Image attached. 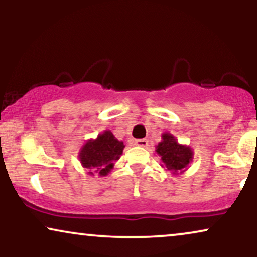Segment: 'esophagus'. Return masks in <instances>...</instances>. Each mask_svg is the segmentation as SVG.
<instances>
[{"mask_svg":"<svg viewBox=\"0 0 257 257\" xmlns=\"http://www.w3.org/2000/svg\"><path fill=\"white\" fill-rule=\"evenodd\" d=\"M135 145L140 146V147H147L149 146V142H147L146 139H136Z\"/></svg>","mask_w":257,"mask_h":257,"instance_id":"obj_1","label":"esophagus"}]
</instances>
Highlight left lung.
<instances>
[{
	"label": "left lung",
	"mask_w": 257,
	"mask_h": 257,
	"mask_svg": "<svg viewBox=\"0 0 257 257\" xmlns=\"http://www.w3.org/2000/svg\"><path fill=\"white\" fill-rule=\"evenodd\" d=\"M156 152L160 157L161 167L173 175L185 173L194 157L191 147L178 143L177 138L170 132L161 135V142L156 146Z\"/></svg>",
	"instance_id": "1"
}]
</instances>
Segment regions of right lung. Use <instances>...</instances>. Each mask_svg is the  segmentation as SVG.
<instances>
[{
    "mask_svg": "<svg viewBox=\"0 0 257 257\" xmlns=\"http://www.w3.org/2000/svg\"><path fill=\"white\" fill-rule=\"evenodd\" d=\"M124 143L115 138L110 130H105L96 139H89L79 150L80 165L89 170V175L106 177L124 151Z\"/></svg>",
    "mask_w": 257,
    "mask_h": 257,
    "instance_id": "add662e5",
    "label": "right lung"
}]
</instances>
